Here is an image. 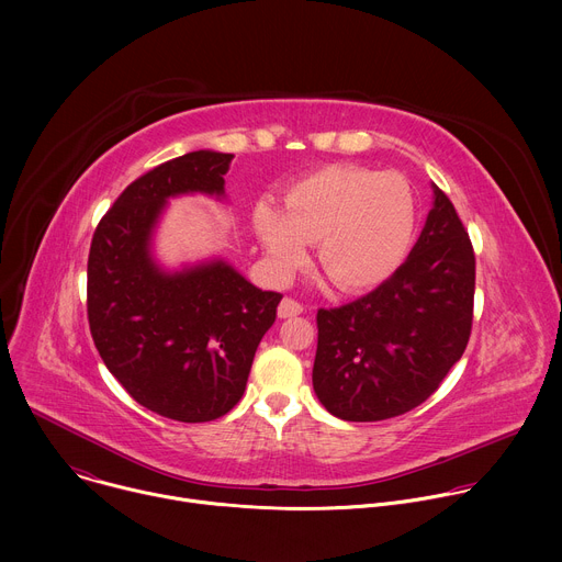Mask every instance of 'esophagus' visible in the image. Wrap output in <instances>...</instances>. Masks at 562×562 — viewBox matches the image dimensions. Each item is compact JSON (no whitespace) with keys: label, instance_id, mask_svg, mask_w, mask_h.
I'll use <instances>...</instances> for the list:
<instances>
[{"label":"esophagus","instance_id":"1","mask_svg":"<svg viewBox=\"0 0 562 562\" xmlns=\"http://www.w3.org/2000/svg\"><path fill=\"white\" fill-rule=\"evenodd\" d=\"M304 311V306L291 297H284L278 306V317H293V315H300Z\"/></svg>","mask_w":562,"mask_h":562}]
</instances>
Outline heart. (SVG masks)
<instances>
[{
  "label": "heart",
  "instance_id": "b5f03b06",
  "mask_svg": "<svg viewBox=\"0 0 562 562\" xmlns=\"http://www.w3.org/2000/svg\"><path fill=\"white\" fill-rule=\"evenodd\" d=\"M254 226L278 280H289L317 243V262L342 291L382 284L405 260L416 204L409 184L395 173L360 167H327L271 202L254 209Z\"/></svg>",
  "mask_w": 562,
  "mask_h": 562
}]
</instances>
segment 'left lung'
I'll list each match as a JSON object with an SVG mask.
<instances>
[{
  "mask_svg": "<svg viewBox=\"0 0 562 562\" xmlns=\"http://www.w3.org/2000/svg\"><path fill=\"white\" fill-rule=\"evenodd\" d=\"M431 189L405 265L360 300L317 311L313 391L340 420L375 423L423 405L469 342L475 258L453 204Z\"/></svg>",
  "mask_w": 562,
  "mask_h": 562,
  "instance_id": "8db88e82",
  "label": "left lung"
}]
</instances>
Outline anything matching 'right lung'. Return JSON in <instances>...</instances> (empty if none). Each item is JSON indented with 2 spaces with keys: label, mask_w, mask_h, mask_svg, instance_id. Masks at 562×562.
I'll return each mask as SVG.
<instances>
[{
  "label": "right lung",
  "mask_w": 562,
  "mask_h": 562,
  "mask_svg": "<svg viewBox=\"0 0 562 562\" xmlns=\"http://www.w3.org/2000/svg\"><path fill=\"white\" fill-rule=\"evenodd\" d=\"M231 153L193 150L137 178L95 228L89 254L93 342L135 403L178 423H209L245 393L256 349L282 300L224 258L167 269L155 233L169 200H224Z\"/></svg>",
  "instance_id": "obj_1"
}]
</instances>
